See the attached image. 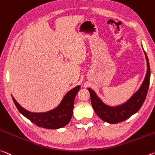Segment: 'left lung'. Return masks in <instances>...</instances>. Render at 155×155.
<instances>
[{"mask_svg":"<svg viewBox=\"0 0 155 155\" xmlns=\"http://www.w3.org/2000/svg\"><path fill=\"white\" fill-rule=\"evenodd\" d=\"M144 53L146 55L147 66H148L146 78L139 90L126 104L114 107L107 106L98 98L94 91L90 88H88L93 109L103 121L109 124H118L128 119L141 108L146 98L150 85V69L148 58L146 51H144Z\"/></svg>","mask_w":155,"mask_h":155,"instance_id":"8db88e82","label":"left lung"}]
</instances>
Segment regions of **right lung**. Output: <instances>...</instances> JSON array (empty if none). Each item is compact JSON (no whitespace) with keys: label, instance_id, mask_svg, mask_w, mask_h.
<instances>
[{"label":"right lung","instance_id":"right-lung-1","mask_svg":"<svg viewBox=\"0 0 155 155\" xmlns=\"http://www.w3.org/2000/svg\"><path fill=\"white\" fill-rule=\"evenodd\" d=\"M80 87L78 85L70 90L56 109L48 112H30L22 107L13 97L12 99L18 111L33 124L43 128L57 129L65 126L70 123L72 117L74 101Z\"/></svg>","mask_w":155,"mask_h":155}]
</instances>
